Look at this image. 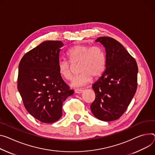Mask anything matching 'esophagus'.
Returning <instances> with one entry per match:
<instances>
[{"label":"esophagus","mask_w":155,"mask_h":155,"mask_svg":"<svg viewBox=\"0 0 155 155\" xmlns=\"http://www.w3.org/2000/svg\"><path fill=\"white\" fill-rule=\"evenodd\" d=\"M83 90L82 89H80V88H77V89H75V92L76 93H78V94H80V93H81L82 92H83Z\"/></svg>","instance_id":"1"}]
</instances>
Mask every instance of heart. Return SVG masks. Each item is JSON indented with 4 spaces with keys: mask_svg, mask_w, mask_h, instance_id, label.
Segmentation results:
<instances>
[{
    "mask_svg": "<svg viewBox=\"0 0 155 155\" xmlns=\"http://www.w3.org/2000/svg\"><path fill=\"white\" fill-rule=\"evenodd\" d=\"M67 55L72 64H79L78 72L80 74L70 83L73 87L87 85L91 81L93 76L94 78L99 77L104 71L106 64V54L103 48L100 46L76 45L68 50ZM58 72L67 80L72 78V65L67 61H59Z\"/></svg>",
    "mask_w": 155,
    "mask_h": 155,
    "instance_id": "heart-1",
    "label": "heart"
}]
</instances>
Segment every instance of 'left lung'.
<instances>
[{"label":"left lung","mask_w":155,"mask_h":155,"mask_svg":"<svg viewBox=\"0 0 155 155\" xmlns=\"http://www.w3.org/2000/svg\"><path fill=\"white\" fill-rule=\"evenodd\" d=\"M106 51V70L93 85L96 97L90 108L103 121L118 119L124 113L137 88L138 66L135 59L116 39L100 37Z\"/></svg>","instance_id":"obj_1"}]
</instances>
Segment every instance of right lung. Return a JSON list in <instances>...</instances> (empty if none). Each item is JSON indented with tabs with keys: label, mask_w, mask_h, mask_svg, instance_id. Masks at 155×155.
<instances>
[{
	"label": "right lung",
	"mask_w": 155,
	"mask_h": 155,
	"mask_svg": "<svg viewBox=\"0 0 155 155\" xmlns=\"http://www.w3.org/2000/svg\"><path fill=\"white\" fill-rule=\"evenodd\" d=\"M64 44L46 41L26 53L18 66V90L26 110L44 123H53L62 115V104L74 94L58 72Z\"/></svg>",
	"instance_id": "1"
}]
</instances>
